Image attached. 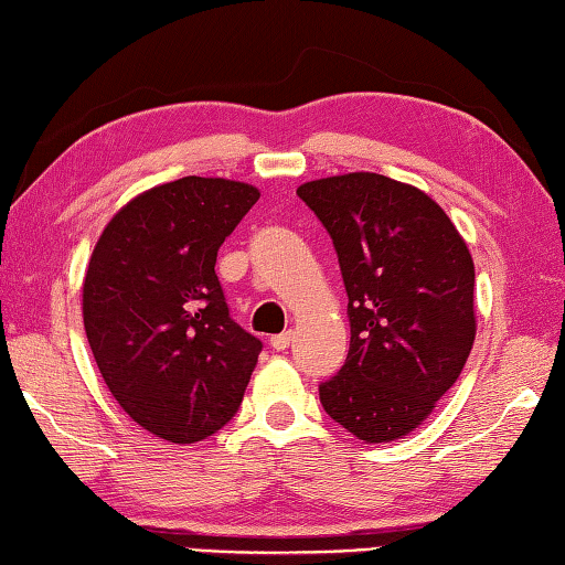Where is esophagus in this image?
<instances>
[{
  "label": "esophagus",
  "instance_id": "34e87169",
  "mask_svg": "<svg viewBox=\"0 0 565 565\" xmlns=\"http://www.w3.org/2000/svg\"><path fill=\"white\" fill-rule=\"evenodd\" d=\"M290 344H292V332H282V334L270 337V347L278 349V351H285Z\"/></svg>",
  "mask_w": 565,
  "mask_h": 565
}]
</instances>
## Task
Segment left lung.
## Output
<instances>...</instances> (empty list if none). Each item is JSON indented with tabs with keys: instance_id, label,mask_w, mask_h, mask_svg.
<instances>
[{
	"instance_id": "1",
	"label": "left lung",
	"mask_w": 565,
	"mask_h": 565,
	"mask_svg": "<svg viewBox=\"0 0 565 565\" xmlns=\"http://www.w3.org/2000/svg\"><path fill=\"white\" fill-rule=\"evenodd\" d=\"M297 196L332 236L349 297V354L319 401L359 440H398L428 418L472 351V255L448 214L396 179L327 177Z\"/></svg>"
}]
</instances>
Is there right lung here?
<instances>
[{
  "instance_id": "right-lung-1",
  "label": "right lung",
  "mask_w": 565,
  "mask_h": 565,
  "mask_svg": "<svg viewBox=\"0 0 565 565\" xmlns=\"http://www.w3.org/2000/svg\"><path fill=\"white\" fill-rule=\"evenodd\" d=\"M258 199L184 177L135 196L95 243L85 337L115 401L157 438L199 443L241 406L263 344L231 319L216 255Z\"/></svg>"
}]
</instances>
